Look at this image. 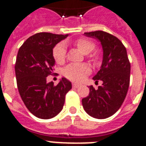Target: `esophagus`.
<instances>
[{
    "instance_id": "obj_1",
    "label": "esophagus",
    "mask_w": 146,
    "mask_h": 146,
    "mask_svg": "<svg viewBox=\"0 0 146 146\" xmlns=\"http://www.w3.org/2000/svg\"><path fill=\"white\" fill-rule=\"evenodd\" d=\"M73 87L74 89H77V88H79V85L76 84V83H73Z\"/></svg>"
}]
</instances>
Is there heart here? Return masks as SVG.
I'll return each mask as SVG.
<instances>
[{"mask_svg": "<svg viewBox=\"0 0 146 146\" xmlns=\"http://www.w3.org/2000/svg\"><path fill=\"white\" fill-rule=\"evenodd\" d=\"M76 46L84 54H88L95 48V44L89 39L80 38L75 42ZM52 55L57 64H62L66 57V46L64 43H59L54 48ZM90 68L86 64H70L64 69V75L73 82L82 81L89 73Z\"/></svg>", "mask_w": 146, "mask_h": 146, "instance_id": "heart-1", "label": "heart"}]
</instances>
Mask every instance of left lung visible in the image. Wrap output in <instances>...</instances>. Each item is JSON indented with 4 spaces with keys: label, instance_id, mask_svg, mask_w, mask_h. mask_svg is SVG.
<instances>
[{
    "label": "left lung",
    "instance_id": "obj_1",
    "mask_svg": "<svg viewBox=\"0 0 146 146\" xmlns=\"http://www.w3.org/2000/svg\"><path fill=\"white\" fill-rule=\"evenodd\" d=\"M101 43L103 59L101 68L93 80L102 81L98 89L89 86V94L82 98L83 108L89 116L105 119L119 110L129 89L130 64L127 49L117 38L103 31L85 33Z\"/></svg>",
    "mask_w": 146,
    "mask_h": 146
}]
</instances>
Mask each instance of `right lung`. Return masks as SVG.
I'll use <instances>...</instances> for the list:
<instances>
[{
	"label": "right lung",
	"mask_w": 146,
	"mask_h": 146,
	"mask_svg": "<svg viewBox=\"0 0 146 146\" xmlns=\"http://www.w3.org/2000/svg\"><path fill=\"white\" fill-rule=\"evenodd\" d=\"M68 35L37 33L24 42L17 54L15 73L19 95L29 111L41 119L57 115L72 88L71 82L64 77L57 86L47 82L55 64L53 48Z\"/></svg>",
	"instance_id": "right-lung-1"
}]
</instances>
